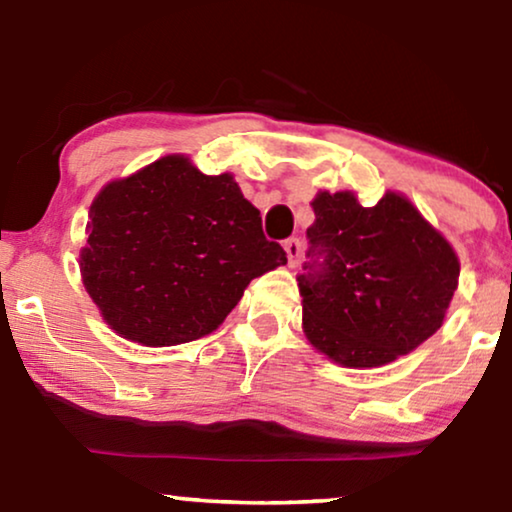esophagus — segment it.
I'll return each instance as SVG.
<instances>
[{
  "instance_id": "1",
  "label": "esophagus",
  "mask_w": 512,
  "mask_h": 512,
  "mask_svg": "<svg viewBox=\"0 0 512 512\" xmlns=\"http://www.w3.org/2000/svg\"><path fill=\"white\" fill-rule=\"evenodd\" d=\"M284 251H286V258H289L291 268H296L300 263V256H303V244H300L298 237H289V240L284 242Z\"/></svg>"
}]
</instances>
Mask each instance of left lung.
Returning a JSON list of instances; mask_svg holds the SVG:
<instances>
[{
    "mask_svg": "<svg viewBox=\"0 0 512 512\" xmlns=\"http://www.w3.org/2000/svg\"><path fill=\"white\" fill-rule=\"evenodd\" d=\"M312 209L317 261L298 277L307 342L342 368H380L429 340L459 286L445 235L396 191L373 207L354 191H319Z\"/></svg>",
    "mask_w": 512,
    "mask_h": 512,
    "instance_id": "1",
    "label": "left lung"
}]
</instances>
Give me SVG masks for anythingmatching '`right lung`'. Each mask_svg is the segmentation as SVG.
Listing matches in <instances>:
<instances>
[{"instance_id":"obj_1","label":"right lung","mask_w":512,"mask_h":512,"mask_svg":"<svg viewBox=\"0 0 512 512\" xmlns=\"http://www.w3.org/2000/svg\"><path fill=\"white\" fill-rule=\"evenodd\" d=\"M79 254L111 331L172 347L216 331L254 277L286 265L233 174L207 177L172 153L109 181L90 205Z\"/></svg>"}]
</instances>
